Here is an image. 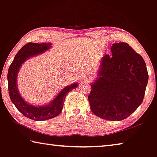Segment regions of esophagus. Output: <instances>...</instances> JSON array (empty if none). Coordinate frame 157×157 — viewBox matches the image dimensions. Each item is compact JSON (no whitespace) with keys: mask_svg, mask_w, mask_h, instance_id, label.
I'll return each mask as SVG.
<instances>
[{"mask_svg":"<svg viewBox=\"0 0 157 157\" xmlns=\"http://www.w3.org/2000/svg\"><path fill=\"white\" fill-rule=\"evenodd\" d=\"M82 78H83V79H85V80H86V79H87L89 78V76H88L86 74H85V75H83Z\"/></svg>","mask_w":157,"mask_h":157,"instance_id":"obj_1","label":"esophagus"}]
</instances>
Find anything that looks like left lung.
Wrapping results in <instances>:
<instances>
[{
	"instance_id": "left-lung-1",
	"label": "left lung",
	"mask_w": 157,
	"mask_h": 157,
	"mask_svg": "<svg viewBox=\"0 0 157 157\" xmlns=\"http://www.w3.org/2000/svg\"><path fill=\"white\" fill-rule=\"evenodd\" d=\"M111 51L101 59L88 99L96 116L119 121L142 104L149 76L143 58L128 44H113Z\"/></svg>"
}]
</instances>
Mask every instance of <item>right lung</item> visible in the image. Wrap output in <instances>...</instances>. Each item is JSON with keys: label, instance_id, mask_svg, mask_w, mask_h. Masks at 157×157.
Listing matches in <instances>:
<instances>
[{"label": "right lung", "instance_id": "add662e5", "mask_svg": "<svg viewBox=\"0 0 157 157\" xmlns=\"http://www.w3.org/2000/svg\"><path fill=\"white\" fill-rule=\"evenodd\" d=\"M52 47L50 43H28L18 51L10 65L8 72V91L10 99L16 108L25 117L36 121L48 120L58 116L62 111L65 97L70 91L78 87L79 84L75 82L60 91L52 101L42 106H34L23 99L19 92L17 78L18 72L27 59L40 55Z\"/></svg>", "mask_w": 157, "mask_h": 157}]
</instances>
